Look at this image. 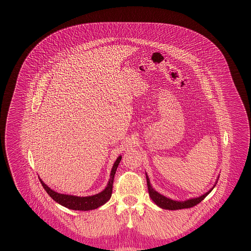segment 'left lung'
<instances>
[{"mask_svg":"<svg viewBox=\"0 0 251 251\" xmlns=\"http://www.w3.org/2000/svg\"><path fill=\"white\" fill-rule=\"evenodd\" d=\"M146 178H147V184H148V190H149V195L151 197V199L158 206L160 207L161 209H164V210H171V211H174V210H181V209H189V208H192L194 206H196L197 204H199L202 200L205 199L206 196H208V194L215 188V184L218 180V178L216 179L214 186L209 190L207 191L206 193H204L203 195L199 196V197H194V198H190V199H187L185 201H176V200H172L160 193H158L156 190H154L152 188V186L151 185V182H150V179L146 173Z\"/></svg>","mask_w":251,"mask_h":251,"instance_id":"obj_1","label":"left lung"}]
</instances>
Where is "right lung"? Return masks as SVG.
<instances>
[{"mask_svg":"<svg viewBox=\"0 0 251 251\" xmlns=\"http://www.w3.org/2000/svg\"><path fill=\"white\" fill-rule=\"evenodd\" d=\"M122 159V155H119L118 158L116 159V161L113 164L111 173H110V178L108 180L107 185L105 186V188L95 195H91V196H85V197H81V196H75V195H69V194H62L59 193L53 189H51L48 185H46L43 180L40 179L39 180L42 184V186L44 187V189L46 190V192L48 193V195H50V197L56 201L57 203H59L60 205L74 210V211H91V210H95L98 209L99 207L104 205L108 200L111 198L112 195V189H113V181H114V176L115 173L117 171V168L121 162Z\"/></svg>","mask_w":251,"mask_h":251,"instance_id":"add662e5","label":"right lung"}]
</instances>
